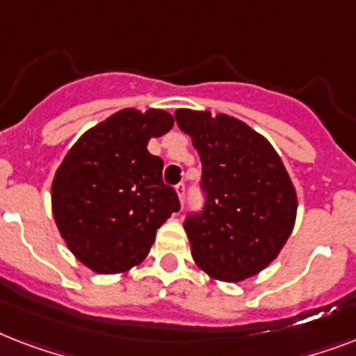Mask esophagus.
Returning a JSON list of instances; mask_svg holds the SVG:
<instances>
[{"label": "esophagus", "mask_w": 356, "mask_h": 356, "mask_svg": "<svg viewBox=\"0 0 356 356\" xmlns=\"http://www.w3.org/2000/svg\"><path fill=\"white\" fill-rule=\"evenodd\" d=\"M184 184L181 183V184H177V186H175V192H177V197H179V203H181V205H184Z\"/></svg>", "instance_id": "34e87169"}]
</instances>
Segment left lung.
I'll return each mask as SVG.
<instances>
[{
    "label": "left lung",
    "instance_id": "1",
    "mask_svg": "<svg viewBox=\"0 0 356 356\" xmlns=\"http://www.w3.org/2000/svg\"><path fill=\"white\" fill-rule=\"evenodd\" d=\"M200 153L205 211L184 231L201 271L242 282L279 257L298 216V192L273 145L242 120L211 111H175Z\"/></svg>",
    "mask_w": 356,
    "mask_h": 356
}]
</instances>
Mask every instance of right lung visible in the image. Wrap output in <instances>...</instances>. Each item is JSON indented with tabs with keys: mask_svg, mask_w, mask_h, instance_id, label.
Returning <instances> with one entry per match:
<instances>
[{
	"mask_svg": "<svg viewBox=\"0 0 356 356\" xmlns=\"http://www.w3.org/2000/svg\"><path fill=\"white\" fill-rule=\"evenodd\" d=\"M173 127L162 108H122L81 134L51 183V212L66 248L88 270L111 275L138 266L156 229L179 211L162 183L164 162L147 144Z\"/></svg>",
	"mask_w": 356,
	"mask_h": 356,
	"instance_id": "add662e5",
	"label": "right lung"
}]
</instances>
